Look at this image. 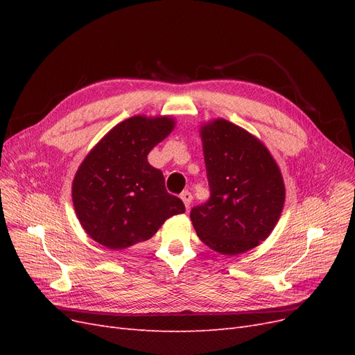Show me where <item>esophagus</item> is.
Returning a JSON list of instances; mask_svg holds the SVG:
<instances>
[{
    "instance_id": "1",
    "label": "esophagus",
    "mask_w": 355,
    "mask_h": 355,
    "mask_svg": "<svg viewBox=\"0 0 355 355\" xmlns=\"http://www.w3.org/2000/svg\"><path fill=\"white\" fill-rule=\"evenodd\" d=\"M180 198H182V201H184V204H185V207L188 209L189 206H191V201H192V194L189 191H184L180 194Z\"/></svg>"
}]
</instances>
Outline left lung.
<instances>
[{"mask_svg": "<svg viewBox=\"0 0 355 355\" xmlns=\"http://www.w3.org/2000/svg\"><path fill=\"white\" fill-rule=\"evenodd\" d=\"M210 198L191 209L200 240L222 254L253 249L274 230L284 204L280 168L268 149L227 120L201 127Z\"/></svg>", "mask_w": 355, "mask_h": 355, "instance_id": "left-lung-1", "label": "left lung"}]
</instances>
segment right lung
I'll return each mask as SVG.
<instances>
[{
	"instance_id": "1",
	"label": "right lung",
	"mask_w": 355,
	"mask_h": 355,
	"mask_svg": "<svg viewBox=\"0 0 355 355\" xmlns=\"http://www.w3.org/2000/svg\"><path fill=\"white\" fill-rule=\"evenodd\" d=\"M175 127L168 116H132L115 125L85 157L72 184L81 227L99 244L123 250L146 241L173 214L185 211L148 163L151 149Z\"/></svg>"
}]
</instances>
